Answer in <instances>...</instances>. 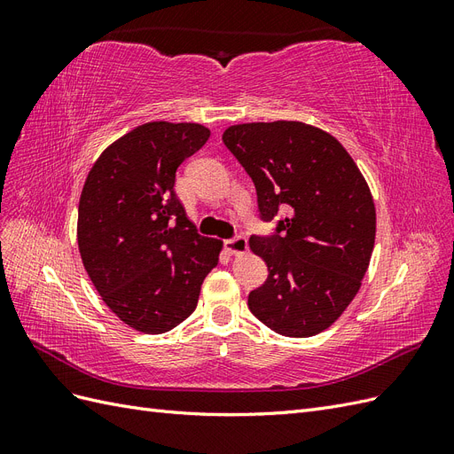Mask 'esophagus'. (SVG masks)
Instances as JSON below:
<instances>
[{
	"label": "esophagus",
	"mask_w": 454,
	"mask_h": 454,
	"mask_svg": "<svg viewBox=\"0 0 454 454\" xmlns=\"http://www.w3.org/2000/svg\"><path fill=\"white\" fill-rule=\"evenodd\" d=\"M225 248L229 254H244L246 250H248V239L239 235V237H232V239H227L225 240Z\"/></svg>",
	"instance_id": "34e87169"
}]
</instances>
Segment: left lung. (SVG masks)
Wrapping results in <instances>:
<instances>
[{
    "label": "left lung",
    "mask_w": 454,
    "mask_h": 454,
    "mask_svg": "<svg viewBox=\"0 0 454 454\" xmlns=\"http://www.w3.org/2000/svg\"><path fill=\"white\" fill-rule=\"evenodd\" d=\"M223 144L255 185L261 222L250 248L269 277L248 295L257 320L284 337L324 332L358 294L375 246V204L332 134L299 121L229 127Z\"/></svg>",
    "instance_id": "left-lung-1"
}]
</instances>
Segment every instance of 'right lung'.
Instances as JSON below:
<instances>
[{"instance_id": "right-lung-1", "label": "right lung", "mask_w": 454, "mask_h": 454, "mask_svg": "<svg viewBox=\"0 0 454 454\" xmlns=\"http://www.w3.org/2000/svg\"><path fill=\"white\" fill-rule=\"evenodd\" d=\"M210 138L197 122H147L94 162L79 200L77 242L104 303L142 333H164L197 309L222 240L185 215L176 170Z\"/></svg>"}]
</instances>
